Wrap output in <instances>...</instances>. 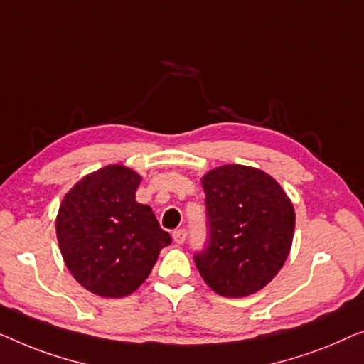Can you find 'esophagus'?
Returning <instances> with one entry per match:
<instances>
[{"mask_svg": "<svg viewBox=\"0 0 364 364\" xmlns=\"http://www.w3.org/2000/svg\"><path fill=\"white\" fill-rule=\"evenodd\" d=\"M173 240H175L176 244H183L184 240H186V231H184V229H178V231L173 232Z\"/></svg>", "mask_w": 364, "mask_h": 364, "instance_id": "esophagus-1", "label": "esophagus"}]
</instances>
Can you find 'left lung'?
Here are the masks:
<instances>
[{"label":"left lung","instance_id":"left-lung-1","mask_svg":"<svg viewBox=\"0 0 364 364\" xmlns=\"http://www.w3.org/2000/svg\"><path fill=\"white\" fill-rule=\"evenodd\" d=\"M201 184L209 240L194 264L216 294L252 295L285 264L294 240V204L272 176L252 166H218Z\"/></svg>","mask_w":364,"mask_h":364}]
</instances>
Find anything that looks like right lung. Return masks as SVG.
I'll return each instance as SVG.
<instances>
[{
  "mask_svg": "<svg viewBox=\"0 0 364 364\" xmlns=\"http://www.w3.org/2000/svg\"><path fill=\"white\" fill-rule=\"evenodd\" d=\"M140 181L130 168L109 165L75 183L59 206L55 234L64 262L99 296L133 294L171 244L151 208L136 203Z\"/></svg>",
  "mask_w": 364,
  "mask_h": 364,
  "instance_id": "obj_1",
  "label": "right lung"
}]
</instances>
